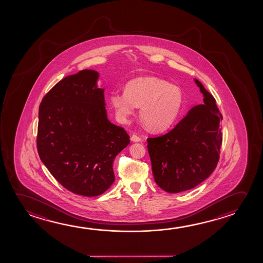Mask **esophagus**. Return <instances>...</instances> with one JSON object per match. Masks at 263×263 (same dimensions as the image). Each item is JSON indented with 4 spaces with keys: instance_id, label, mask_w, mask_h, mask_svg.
Returning <instances> with one entry per match:
<instances>
[{
    "instance_id": "obj_1",
    "label": "esophagus",
    "mask_w": 263,
    "mask_h": 263,
    "mask_svg": "<svg viewBox=\"0 0 263 263\" xmlns=\"http://www.w3.org/2000/svg\"><path fill=\"white\" fill-rule=\"evenodd\" d=\"M130 140H132V142H138L141 141V138L139 137L136 134H134V135L130 137Z\"/></svg>"
}]
</instances>
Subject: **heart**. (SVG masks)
Masks as SVG:
<instances>
[{
	"label": "heart",
	"instance_id": "heart-1",
	"mask_svg": "<svg viewBox=\"0 0 263 263\" xmlns=\"http://www.w3.org/2000/svg\"><path fill=\"white\" fill-rule=\"evenodd\" d=\"M110 103L119 120L127 121L140 107V118L148 129L161 130L173 124L183 105L181 88L153 76L139 77L126 84L124 93L114 92Z\"/></svg>",
	"mask_w": 263,
	"mask_h": 263
}]
</instances>
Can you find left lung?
Returning <instances> with one entry per match:
<instances>
[{
  "label": "left lung",
  "instance_id": "1",
  "mask_svg": "<svg viewBox=\"0 0 263 263\" xmlns=\"http://www.w3.org/2000/svg\"><path fill=\"white\" fill-rule=\"evenodd\" d=\"M204 104L191 108L185 117L166 134L147 139L155 182L168 193H180L196 186L217 167L222 121L216 100L199 80Z\"/></svg>",
  "mask_w": 263,
  "mask_h": 263
}]
</instances>
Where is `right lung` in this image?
I'll return each instance as SVG.
<instances>
[{"instance_id":"add662e5","label":"right lung","mask_w":263,"mask_h":263,"mask_svg":"<svg viewBox=\"0 0 263 263\" xmlns=\"http://www.w3.org/2000/svg\"><path fill=\"white\" fill-rule=\"evenodd\" d=\"M98 77L88 69L67 76L39 106V157L64 187L83 196H100L112 184L113 161L129 143L125 129L107 118Z\"/></svg>"}]
</instances>
